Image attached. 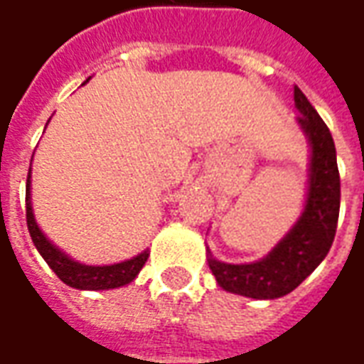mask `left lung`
<instances>
[{"label": "left lung", "mask_w": 364, "mask_h": 364, "mask_svg": "<svg viewBox=\"0 0 364 364\" xmlns=\"http://www.w3.org/2000/svg\"><path fill=\"white\" fill-rule=\"evenodd\" d=\"M293 97L301 112L297 120L311 142L309 194L299 222L262 262L232 265L208 259L220 287L254 299H275L291 293L329 254L337 232L341 178L335 142L299 87H293Z\"/></svg>", "instance_id": "1"}]
</instances>
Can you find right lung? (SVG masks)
Masks as SVG:
<instances>
[{
	"label": "right lung",
	"mask_w": 364,
	"mask_h": 364,
	"mask_svg": "<svg viewBox=\"0 0 364 364\" xmlns=\"http://www.w3.org/2000/svg\"><path fill=\"white\" fill-rule=\"evenodd\" d=\"M29 178H31V168L27 174V188H25L27 230L31 234L35 247L39 250V254L43 255L45 262L49 263V267L57 273V277L63 283L71 285L75 289H114L120 285H127L139 275L142 265L149 259V252H142L129 262L114 263V265H85V263L69 259L63 252H59L35 224L33 210H31V194H29Z\"/></svg>",
	"instance_id": "obj_1"
}]
</instances>
